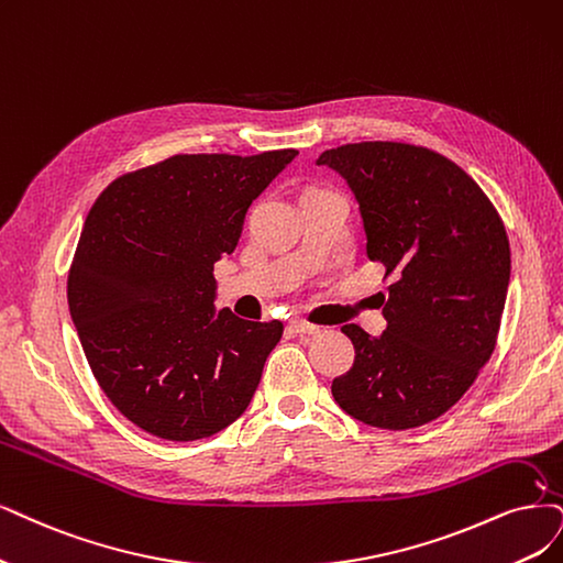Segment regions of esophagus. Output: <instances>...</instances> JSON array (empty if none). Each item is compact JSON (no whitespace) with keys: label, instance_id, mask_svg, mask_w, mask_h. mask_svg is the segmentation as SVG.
I'll return each instance as SVG.
<instances>
[{"label":"esophagus","instance_id":"34e87169","mask_svg":"<svg viewBox=\"0 0 563 563\" xmlns=\"http://www.w3.org/2000/svg\"><path fill=\"white\" fill-rule=\"evenodd\" d=\"M289 324H292V329L297 331V334H308V336L320 334V327H318V324L308 322L306 318H299V316H295L292 320H289Z\"/></svg>","mask_w":563,"mask_h":563}]
</instances>
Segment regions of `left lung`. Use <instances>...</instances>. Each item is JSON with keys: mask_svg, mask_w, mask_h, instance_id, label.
Listing matches in <instances>:
<instances>
[{"mask_svg": "<svg viewBox=\"0 0 563 563\" xmlns=\"http://www.w3.org/2000/svg\"><path fill=\"white\" fill-rule=\"evenodd\" d=\"M355 192L366 255L391 278L371 339L341 327L355 364L331 383L336 404L368 427L404 431L439 420L489 362L510 283L501 216L462 166L401 141H360L324 151Z\"/></svg>", "mask_w": 563, "mask_h": 563, "instance_id": "obj_1", "label": "left lung"}]
</instances>
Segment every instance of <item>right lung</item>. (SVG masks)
Listing matches in <instances>:
<instances>
[{
    "mask_svg": "<svg viewBox=\"0 0 563 563\" xmlns=\"http://www.w3.org/2000/svg\"><path fill=\"white\" fill-rule=\"evenodd\" d=\"M295 148L172 155L118 176L92 203L67 299L92 376L139 429L197 441L239 420L283 322L216 316L213 264Z\"/></svg>",
    "mask_w": 563,
    "mask_h": 563,
    "instance_id": "1",
    "label": "right lung"
}]
</instances>
